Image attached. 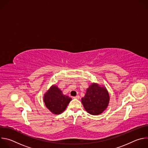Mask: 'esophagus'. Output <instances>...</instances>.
Listing matches in <instances>:
<instances>
[{
    "instance_id": "obj_1",
    "label": "esophagus",
    "mask_w": 148,
    "mask_h": 148,
    "mask_svg": "<svg viewBox=\"0 0 148 148\" xmlns=\"http://www.w3.org/2000/svg\"><path fill=\"white\" fill-rule=\"evenodd\" d=\"M73 98H75V99H79V95H77L75 97H74Z\"/></svg>"
}]
</instances>
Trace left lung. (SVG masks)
<instances>
[{"instance_id":"left-lung-1","label":"left lung","mask_w":148,"mask_h":148,"mask_svg":"<svg viewBox=\"0 0 148 148\" xmlns=\"http://www.w3.org/2000/svg\"><path fill=\"white\" fill-rule=\"evenodd\" d=\"M110 95L105 87L92 83L87 89L86 94L82 98L81 102L87 112L97 115L102 113L107 108Z\"/></svg>"}]
</instances>
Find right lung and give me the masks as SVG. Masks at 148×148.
<instances>
[{
  "label": "right lung",
  "mask_w": 148,
  "mask_h": 148,
  "mask_svg": "<svg viewBox=\"0 0 148 148\" xmlns=\"http://www.w3.org/2000/svg\"><path fill=\"white\" fill-rule=\"evenodd\" d=\"M71 98L63 95L62 91L55 85L52 86L44 95L46 107L54 114H60L64 111Z\"/></svg>",
  "instance_id": "add662e5"
}]
</instances>
